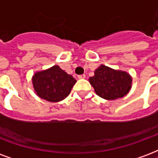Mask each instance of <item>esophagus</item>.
I'll return each instance as SVG.
<instances>
[{
  "label": "esophagus",
  "instance_id": "obj_1",
  "mask_svg": "<svg viewBox=\"0 0 158 158\" xmlns=\"http://www.w3.org/2000/svg\"><path fill=\"white\" fill-rule=\"evenodd\" d=\"M85 78V74H80V75H78V79H83Z\"/></svg>",
  "mask_w": 158,
  "mask_h": 158
}]
</instances>
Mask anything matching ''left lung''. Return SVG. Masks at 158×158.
Instances as JSON below:
<instances>
[{"instance_id":"left-lung-1","label":"left lung","mask_w":158,"mask_h":158,"mask_svg":"<svg viewBox=\"0 0 158 158\" xmlns=\"http://www.w3.org/2000/svg\"><path fill=\"white\" fill-rule=\"evenodd\" d=\"M97 95L107 100L126 96L132 85V77L126 71L113 69L101 64L89 79Z\"/></svg>"}]
</instances>
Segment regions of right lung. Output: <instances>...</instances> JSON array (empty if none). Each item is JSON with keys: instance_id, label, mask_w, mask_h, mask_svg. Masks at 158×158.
Masks as SVG:
<instances>
[{"instance_id": "obj_1", "label": "right lung", "mask_w": 158, "mask_h": 158, "mask_svg": "<svg viewBox=\"0 0 158 158\" xmlns=\"http://www.w3.org/2000/svg\"><path fill=\"white\" fill-rule=\"evenodd\" d=\"M32 87L37 96L49 102H59L70 94L76 79L54 65L37 71L31 78Z\"/></svg>"}]
</instances>
